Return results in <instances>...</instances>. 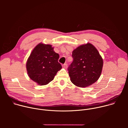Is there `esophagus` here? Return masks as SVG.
Here are the masks:
<instances>
[{"mask_svg":"<svg viewBox=\"0 0 128 128\" xmlns=\"http://www.w3.org/2000/svg\"><path fill=\"white\" fill-rule=\"evenodd\" d=\"M63 67L64 68H67V64H64L63 65Z\"/></svg>","mask_w":128,"mask_h":128,"instance_id":"obj_1","label":"esophagus"}]
</instances>
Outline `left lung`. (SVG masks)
<instances>
[{
    "instance_id": "1",
    "label": "left lung",
    "mask_w": 128,
    "mask_h": 128,
    "mask_svg": "<svg viewBox=\"0 0 128 128\" xmlns=\"http://www.w3.org/2000/svg\"><path fill=\"white\" fill-rule=\"evenodd\" d=\"M72 62L68 68L71 82L79 87L95 83L100 78L103 59L96 48L90 43L82 45L72 52Z\"/></svg>"
}]
</instances>
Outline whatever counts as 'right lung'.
<instances>
[{
	"label": "right lung",
	"mask_w": 128,
	"mask_h": 128,
	"mask_svg": "<svg viewBox=\"0 0 128 128\" xmlns=\"http://www.w3.org/2000/svg\"><path fill=\"white\" fill-rule=\"evenodd\" d=\"M59 54L50 44H40L31 52L26 63L29 78L39 85L52 81L62 66L58 62Z\"/></svg>",
	"instance_id": "add662e5"
}]
</instances>
